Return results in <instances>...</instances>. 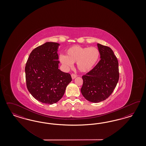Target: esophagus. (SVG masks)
Here are the masks:
<instances>
[{"label": "esophagus", "instance_id": "obj_1", "mask_svg": "<svg viewBox=\"0 0 146 146\" xmlns=\"http://www.w3.org/2000/svg\"><path fill=\"white\" fill-rule=\"evenodd\" d=\"M71 76H72V79H74L77 76V75L76 74H71Z\"/></svg>", "mask_w": 146, "mask_h": 146}]
</instances>
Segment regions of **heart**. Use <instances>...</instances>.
Instances as JSON below:
<instances>
[{
    "mask_svg": "<svg viewBox=\"0 0 146 146\" xmlns=\"http://www.w3.org/2000/svg\"><path fill=\"white\" fill-rule=\"evenodd\" d=\"M100 51L95 47H82L74 45L67 49L66 56H61L60 61L65 66L69 68L73 63L76 62L80 72L85 73L91 71L96 65L100 58Z\"/></svg>",
    "mask_w": 146,
    "mask_h": 146,
    "instance_id": "obj_1",
    "label": "heart"
}]
</instances>
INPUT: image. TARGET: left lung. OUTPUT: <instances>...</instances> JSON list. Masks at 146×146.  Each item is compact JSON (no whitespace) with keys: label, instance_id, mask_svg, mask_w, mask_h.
<instances>
[{"label":"left lung","instance_id":"left-lung-1","mask_svg":"<svg viewBox=\"0 0 146 146\" xmlns=\"http://www.w3.org/2000/svg\"><path fill=\"white\" fill-rule=\"evenodd\" d=\"M101 60L86 75L82 76L81 92L89 102L106 100L113 92L119 78L118 62L110 48L97 43Z\"/></svg>","mask_w":146,"mask_h":146}]
</instances>
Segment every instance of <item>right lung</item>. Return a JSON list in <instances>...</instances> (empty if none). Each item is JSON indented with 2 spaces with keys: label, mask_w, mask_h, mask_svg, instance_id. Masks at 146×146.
I'll return each mask as SVG.
<instances>
[{
  "label": "right lung",
  "mask_w": 146,
  "mask_h": 146,
  "mask_svg": "<svg viewBox=\"0 0 146 146\" xmlns=\"http://www.w3.org/2000/svg\"><path fill=\"white\" fill-rule=\"evenodd\" d=\"M59 44L46 42L34 49L25 67L27 89L40 102L52 104L63 96L72 81L69 73L58 68Z\"/></svg>",
  "instance_id": "1"
}]
</instances>
